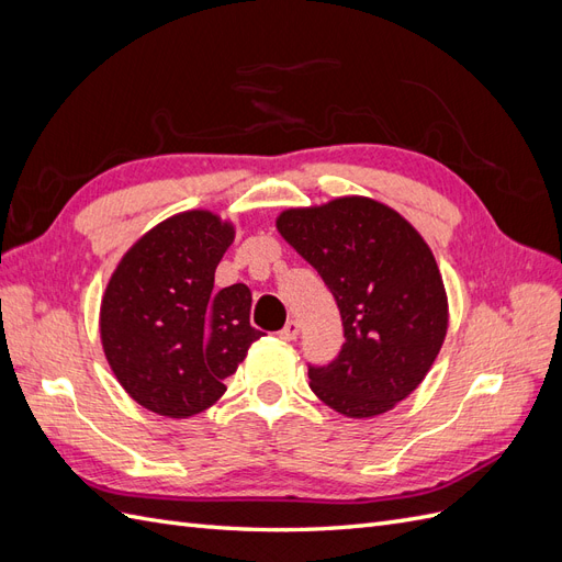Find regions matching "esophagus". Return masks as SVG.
<instances>
[{
    "label": "esophagus",
    "instance_id": "obj_1",
    "mask_svg": "<svg viewBox=\"0 0 562 562\" xmlns=\"http://www.w3.org/2000/svg\"><path fill=\"white\" fill-rule=\"evenodd\" d=\"M297 335H300V323L295 321V318H291L283 326V330L279 333V337L283 339V342H293V339H297Z\"/></svg>",
    "mask_w": 562,
    "mask_h": 562
}]
</instances>
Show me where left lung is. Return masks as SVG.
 <instances>
[{
	"label": "left lung",
	"mask_w": 562,
	"mask_h": 562,
	"mask_svg": "<svg viewBox=\"0 0 562 562\" xmlns=\"http://www.w3.org/2000/svg\"><path fill=\"white\" fill-rule=\"evenodd\" d=\"M277 229L326 281L345 326L328 366H310L314 394L347 417H375L427 378L448 333V295L434 252L407 220L368 196L288 209Z\"/></svg>",
	"instance_id": "8db88e82"
}]
</instances>
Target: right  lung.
Listing matches in <instances>:
<instances>
[{
    "mask_svg": "<svg viewBox=\"0 0 562 562\" xmlns=\"http://www.w3.org/2000/svg\"><path fill=\"white\" fill-rule=\"evenodd\" d=\"M234 225L211 211H184L135 241L105 288L100 339L126 394L147 411L184 419L225 394L248 347L250 291H213Z\"/></svg>",
    "mask_w": 562,
    "mask_h": 562,
    "instance_id": "add662e5",
    "label": "right lung"
}]
</instances>
